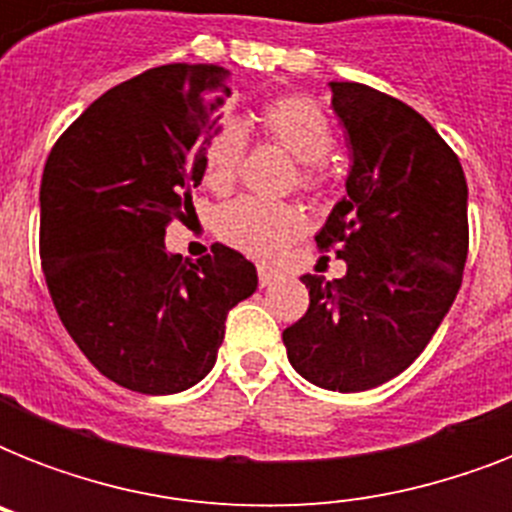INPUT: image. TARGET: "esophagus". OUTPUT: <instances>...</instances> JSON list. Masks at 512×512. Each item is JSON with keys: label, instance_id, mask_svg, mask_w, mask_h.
Segmentation results:
<instances>
[{"label": "esophagus", "instance_id": "esophagus-1", "mask_svg": "<svg viewBox=\"0 0 512 512\" xmlns=\"http://www.w3.org/2000/svg\"><path fill=\"white\" fill-rule=\"evenodd\" d=\"M257 279H260V287H271L273 281H276V273L268 271L265 265H260V268H257Z\"/></svg>", "mask_w": 512, "mask_h": 512}]
</instances>
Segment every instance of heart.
Wrapping results in <instances>:
<instances>
[{
  "instance_id": "obj_1",
  "label": "heart",
  "mask_w": 512,
  "mask_h": 512,
  "mask_svg": "<svg viewBox=\"0 0 512 512\" xmlns=\"http://www.w3.org/2000/svg\"><path fill=\"white\" fill-rule=\"evenodd\" d=\"M265 135L276 140L281 148L300 162V185L305 191H319L327 183L324 159L335 148V130L324 108L303 95L276 98L260 114ZM247 151V132L236 119H223L204 146V180L212 188H228L236 180ZM303 215L292 204H273V201L241 199L228 201L215 217L220 239L231 247L257 257L273 260L284 252L289 241L303 233Z\"/></svg>"
}]
</instances>
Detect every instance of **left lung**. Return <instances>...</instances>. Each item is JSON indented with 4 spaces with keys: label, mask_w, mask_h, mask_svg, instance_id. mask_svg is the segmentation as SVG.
Returning <instances> with one entry per match:
<instances>
[{
    "label": "left lung",
    "mask_w": 512,
    "mask_h": 512,
    "mask_svg": "<svg viewBox=\"0 0 512 512\" xmlns=\"http://www.w3.org/2000/svg\"><path fill=\"white\" fill-rule=\"evenodd\" d=\"M329 90L353 164L316 244L348 273L303 276L311 305L281 337L305 380L356 393L404 372L452 308L468 260V183L414 108L358 82Z\"/></svg>",
    "instance_id": "1"
}]
</instances>
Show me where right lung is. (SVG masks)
Segmentation results:
<instances>
[{
    "instance_id": "add662e5",
    "label": "right lung",
    "mask_w": 512,
    "mask_h": 512,
    "mask_svg": "<svg viewBox=\"0 0 512 512\" xmlns=\"http://www.w3.org/2000/svg\"><path fill=\"white\" fill-rule=\"evenodd\" d=\"M225 79L201 63L148 68L100 95L44 164L39 255L55 311L90 364L135 393L204 380L225 316L257 289L236 249L212 244L191 263L164 247L167 225L193 212Z\"/></svg>"
}]
</instances>
